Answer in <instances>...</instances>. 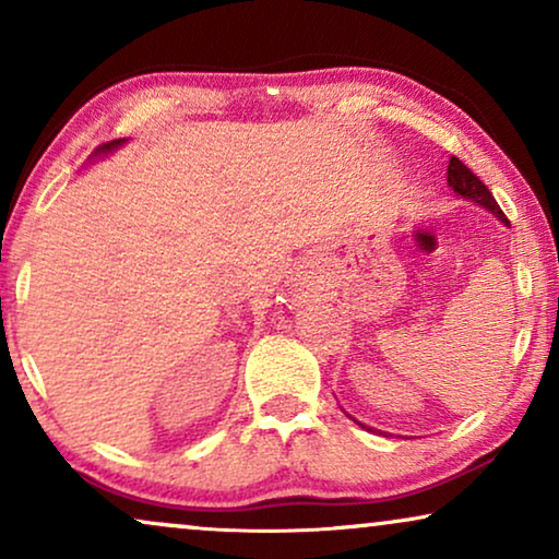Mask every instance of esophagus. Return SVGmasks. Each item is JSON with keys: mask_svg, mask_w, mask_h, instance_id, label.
Listing matches in <instances>:
<instances>
[{"mask_svg": "<svg viewBox=\"0 0 559 559\" xmlns=\"http://www.w3.org/2000/svg\"><path fill=\"white\" fill-rule=\"evenodd\" d=\"M310 289H312L310 274L295 272L293 277H289V295H293V300H305V297H310Z\"/></svg>", "mask_w": 559, "mask_h": 559, "instance_id": "34e87169", "label": "esophagus"}]
</instances>
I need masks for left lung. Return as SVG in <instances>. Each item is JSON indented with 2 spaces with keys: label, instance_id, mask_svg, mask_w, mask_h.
Listing matches in <instances>:
<instances>
[{
  "label": "left lung",
  "instance_id": "obj_1",
  "mask_svg": "<svg viewBox=\"0 0 559 559\" xmlns=\"http://www.w3.org/2000/svg\"><path fill=\"white\" fill-rule=\"evenodd\" d=\"M448 188L453 190V193H455L457 198H463V201H471V203L480 205V209H486L488 213H491V216L499 218L503 226H509V221H507V216H503V211L499 209V203L493 201L491 190H488V188L484 186V182H480V180L476 178V175L471 173V167L463 165L457 157H450V165H448ZM343 412H346V409H343ZM346 417H350L348 412H346ZM350 419H354L356 425H361L364 430L377 432V430H373V427L358 423L356 417H350ZM379 435H381V432H379Z\"/></svg>",
  "mask_w": 559,
  "mask_h": 559
}]
</instances>
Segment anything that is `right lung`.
Segmentation results:
<instances>
[{
	"label": "right lung",
	"mask_w": 559,
	"mask_h": 559,
	"mask_svg": "<svg viewBox=\"0 0 559 559\" xmlns=\"http://www.w3.org/2000/svg\"><path fill=\"white\" fill-rule=\"evenodd\" d=\"M129 140H114V142H106V144H102V147L98 150H94V155H91L88 159H98V157H106V155H111V152H117L119 147H124Z\"/></svg>",
	"instance_id": "right-lung-1"
}]
</instances>
